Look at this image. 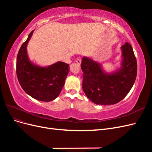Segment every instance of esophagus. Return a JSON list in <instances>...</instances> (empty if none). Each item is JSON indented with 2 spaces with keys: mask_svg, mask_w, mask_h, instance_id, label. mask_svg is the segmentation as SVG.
I'll return each instance as SVG.
<instances>
[{
  "mask_svg": "<svg viewBox=\"0 0 152 152\" xmlns=\"http://www.w3.org/2000/svg\"><path fill=\"white\" fill-rule=\"evenodd\" d=\"M76 63L78 64V65H80V63H81V59L80 58H77V60H76Z\"/></svg>",
  "mask_w": 152,
  "mask_h": 152,
  "instance_id": "esophagus-1",
  "label": "esophagus"
}]
</instances>
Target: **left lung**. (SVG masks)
<instances>
[{"instance_id":"obj_1","label":"left lung","mask_w":152,"mask_h":152,"mask_svg":"<svg viewBox=\"0 0 152 152\" xmlns=\"http://www.w3.org/2000/svg\"><path fill=\"white\" fill-rule=\"evenodd\" d=\"M123 60L121 68L112 73H105L102 65L83 57L82 89L86 96L96 104H113L126 97L134 85L137 75V61L131 45L121 47Z\"/></svg>"}]
</instances>
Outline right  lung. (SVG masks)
<instances>
[{
  "label": "right lung",
  "instance_id": "obj_1",
  "mask_svg": "<svg viewBox=\"0 0 152 152\" xmlns=\"http://www.w3.org/2000/svg\"><path fill=\"white\" fill-rule=\"evenodd\" d=\"M34 30L21 45L16 60V75L22 89L32 98L42 102H50L60 94L68 73L69 65L58 61L48 67L34 65L29 60L27 44Z\"/></svg>",
  "mask_w": 152,
  "mask_h": 152
}]
</instances>
